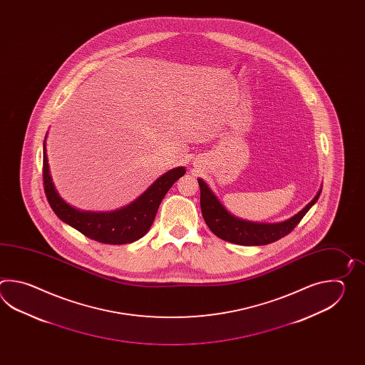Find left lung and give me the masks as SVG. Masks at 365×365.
Returning <instances> with one entry per match:
<instances>
[{"instance_id": "obj_1", "label": "left lung", "mask_w": 365, "mask_h": 365, "mask_svg": "<svg viewBox=\"0 0 365 365\" xmlns=\"http://www.w3.org/2000/svg\"><path fill=\"white\" fill-rule=\"evenodd\" d=\"M198 185L201 189V210L206 225L211 232L217 235L222 240L237 244V245H266L274 241L279 240L291 232L296 225L300 223L304 215L310 207L317 202L321 190H318L316 197L299 211L296 215L280 223H256L249 222L240 217H233L227 211L217 195L212 193L209 185L202 179H198Z\"/></svg>"}]
</instances>
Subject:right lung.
Listing matches in <instances>:
<instances>
[{"label": "right lung", "mask_w": 365, "mask_h": 365, "mask_svg": "<svg viewBox=\"0 0 365 365\" xmlns=\"http://www.w3.org/2000/svg\"><path fill=\"white\" fill-rule=\"evenodd\" d=\"M46 140L43 143V180L44 192L51 207L62 222L83 233L88 239L103 244H130L145 236L155 219L156 211L164 195L181 176L185 175V167H178L164 173L145 193L140 194L135 201L123 209L108 212L81 211L68 205L56 190L49 173Z\"/></svg>", "instance_id": "add662e5"}]
</instances>
